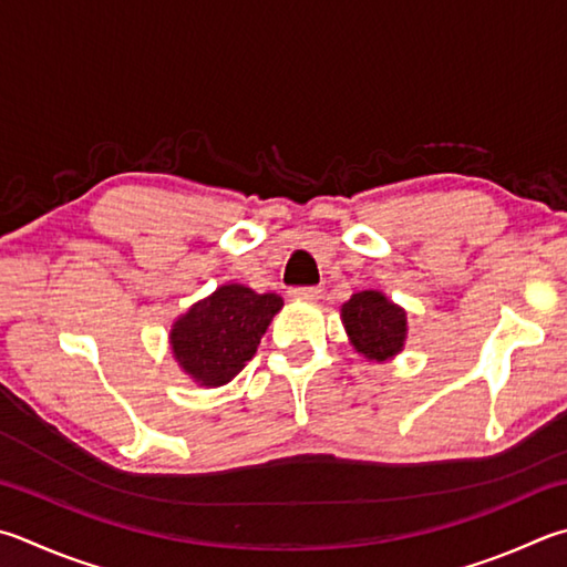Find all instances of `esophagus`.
Returning <instances> with one entry per match:
<instances>
[{"instance_id": "esophagus-1", "label": "esophagus", "mask_w": 567, "mask_h": 567, "mask_svg": "<svg viewBox=\"0 0 567 567\" xmlns=\"http://www.w3.org/2000/svg\"><path fill=\"white\" fill-rule=\"evenodd\" d=\"M290 295L297 297V300H319L322 290H319V287H292Z\"/></svg>"}]
</instances>
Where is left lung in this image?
<instances>
[{
    "instance_id": "left-lung-1",
    "label": "left lung",
    "mask_w": 567,
    "mask_h": 567,
    "mask_svg": "<svg viewBox=\"0 0 567 567\" xmlns=\"http://www.w3.org/2000/svg\"><path fill=\"white\" fill-rule=\"evenodd\" d=\"M342 322L357 352L374 362H386L404 347L406 312L377 290L349 297L342 305Z\"/></svg>"
}]
</instances>
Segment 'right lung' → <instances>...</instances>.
<instances>
[{"mask_svg": "<svg viewBox=\"0 0 567 567\" xmlns=\"http://www.w3.org/2000/svg\"><path fill=\"white\" fill-rule=\"evenodd\" d=\"M280 310V295H257L235 282L223 285L173 322V357L200 386L228 384L255 357L267 324Z\"/></svg>", "mask_w": 567, "mask_h": 567, "instance_id": "obj_1", "label": "right lung"}]
</instances>
